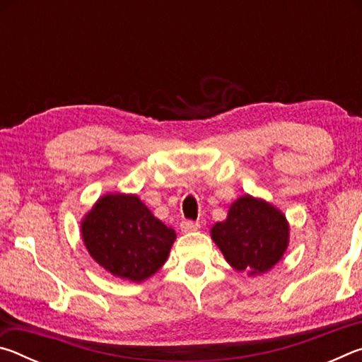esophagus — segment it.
<instances>
[{
    "mask_svg": "<svg viewBox=\"0 0 362 362\" xmlns=\"http://www.w3.org/2000/svg\"><path fill=\"white\" fill-rule=\"evenodd\" d=\"M201 228V223L199 222H193V220H183L180 223V230L183 233H189V231H196Z\"/></svg>",
    "mask_w": 362,
    "mask_h": 362,
    "instance_id": "1",
    "label": "esophagus"
}]
</instances>
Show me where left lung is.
Wrapping results in <instances>:
<instances>
[{
    "label": "left lung",
    "mask_w": 362,
    "mask_h": 362,
    "mask_svg": "<svg viewBox=\"0 0 362 362\" xmlns=\"http://www.w3.org/2000/svg\"><path fill=\"white\" fill-rule=\"evenodd\" d=\"M289 222L283 211L250 194L233 201L228 216L211 228L212 241L236 272L259 276L283 259L289 246Z\"/></svg>",
    "instance_id": "8db88e82"
}]
</instances>
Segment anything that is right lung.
<instances>
[{
    "label": "right lung",
    "mask_w": 362,
    "mask_h": 362,
    "mask_svg": "<svg viewBox=\"0 0 362 362\" xmlns=\"http://www.w3.org/2000/svg\"><path fill=\"white\" fill-rule=\"evenodd\" d=\"M81 236L103 269L132 283L148 279L166 263L177 238L137 194L119 192L95 201L81 220Z\"/></svg>",
    "instance_id": "obj_1"
}]
</instances>
